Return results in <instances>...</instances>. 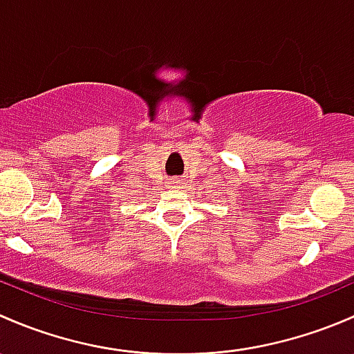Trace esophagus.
Here are the masks:
<instances>
[{"instance_id": "esophagus-1", "label": "esophagus", "mask_w": 354, "mask_h": 354, "mask_svg": "<svg viewBox=\"0 0 354 354\" xmlns=\"http://www.w3.org/2000/svg\"><path fill=\"white\" fill-rule=\"evenodd\" d=\"M178 184H180V182H178V180H172V185H176V187H177Z\"/></svg>"}]
</instances>
